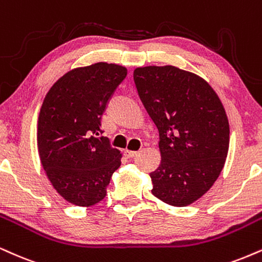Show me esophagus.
<instances>
[{
    "mask_svg": "<svg viewBox=\"0 0 262 262\" xmlns=\"http://www.w3.org/2000/svg\"><path fill=\"white\" fill-rule=\"evenodd\" d=\"M124 155L128 157V159H133V157H135L138 155L137 151H132V150H125L124 151Z\"/></svg>",
    "mask_w": 262,
    "mask_h": 262,
    "instance_id": "34e87169",
    "label": "esophagus"
}]
</instances>
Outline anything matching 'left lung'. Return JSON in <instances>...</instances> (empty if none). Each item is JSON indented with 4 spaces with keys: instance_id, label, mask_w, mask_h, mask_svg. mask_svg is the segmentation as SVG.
Wrapping results in <instances>:
<instances>
[{
    "instance_id": "obj_1",
    "label": "left lung",
    "mask_w": 262,
    "mask_h": 262,
    "mask_svg": "<svg viewBox=\"0 0 262 262\" xmlns=\"http://www.w3.org/2000/svg\"><path fill=\"white\" fill-rule=\"evenodd\" d=\"M141 102L159 129L161 163L152 194L187 206L212 187L225 166L229 124L221 100L199 75L173 66L134 71Z\"/></svg>"
}]
</instances>
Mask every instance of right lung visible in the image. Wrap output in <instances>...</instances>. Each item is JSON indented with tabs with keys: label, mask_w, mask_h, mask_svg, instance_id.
I'll list each match as a JSON object with an SVG mask.
<instances>
[{
	"label": "right lung",
	"mask_w": 262,
	"mask_h": 262,
	"mask_svg": "<svg viewBox=\"0 0 262 262\" xmlns=\"http://www.w3.org/2000/svg\"><path fill=\"white\" fill-rule=\"evenodd\" d=\"M127 69L100 62L68 72L52 85L41 106L37 149L47 177L63 199L91 206L106 196L121 166L101 128V118Z\"/></svg>",
	"instance_id": "1"
}]
</instances>
